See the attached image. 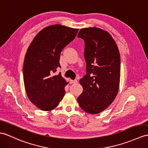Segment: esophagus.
Here are the masks:
<instances>
[{"instance_id":"1","label":"esophagus","mask_w":148,"mask_h":148,"mask_svg":"<svg viewBox=\"0 0 148 148\" xmlns=\"http://www.w3.org/2000/svg\"><path fill=\"white\" fill-rule=\"evenodd\" d=\"M77 83H78V81L77 80H70V84H77Z\"/></svg>"}]
</instances>
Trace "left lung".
<instances>
[{
    "label": "left lung",
    "instance_id": "obj_1",
    "mask_svg": "<svg viewBox=\"0 0 148 148\" xmlns=\"http://www.w3.org/2000/svg\"><path fill=\"white\" fill-rule=\"evenodd\" d=\"M78 38L85 42L86 73L80 80L84 90L77 101L86 112L97 114L109 107L117 94L120 54L110 34L100 28L81 29Z\"/></svg>",
    "mask_w": 148,
    "mask_h": 148
}]
</instances>
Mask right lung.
I'll return each mask as SVG.
<instances>
[{"label":"right lung","instance_id":"right-lung-1","mask_svg":"<svg viewBox=\"0 0 148 148\" xmlns=\"http://www.w3.org/2000/svg\"><path fill=\"white\" fill-rule=\"evenodd\" d=\"M78 29L52 25L36 36L29 46L23 64L25 88L29 99L42 110L56 108L65 94L68 83L61 73L60 53L76 37Z\"/></svg>","mask_w":148,"mask_h":148}]
</instances>
